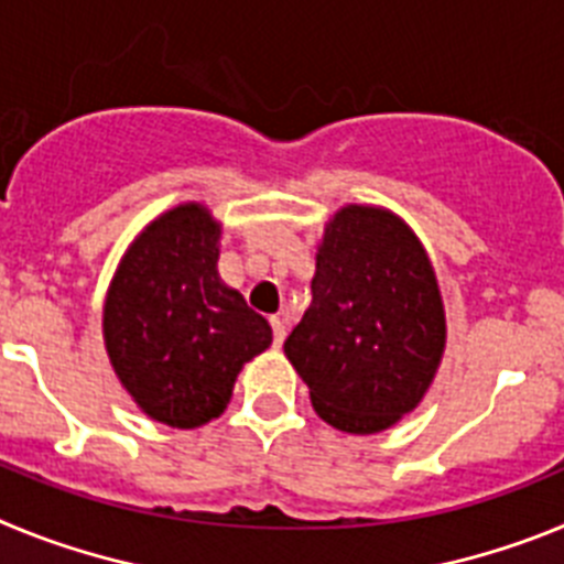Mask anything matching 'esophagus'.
Masks as SVG:
<instances>
[{
  "label": "esophagus",
  "instance_id": "esophagus-1",
  "mask_svg": "<svg viewBox=\"0 0 564 564\" xmlns=\"http://www.w3.org/2000/svg\"><path fill=\"white\" fill-rule=\"evenodd\" d=\"M271 327H273V344H276V347H282V341H285V336H288V318L271 316Z\"/></svg>",
  "mask_w": 564,
  "mask_h": 564
}]
</instances>
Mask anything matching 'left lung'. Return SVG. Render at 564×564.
Returning <instances> with one entry per match:
<instances>
[{
    "mask_svg": "<svg viewBox=\"0 0 564 564\" xmlns=\"http://www.w3.org/2000/svg\"><path fill=\"white\" fill-rule=\"evenodd\" d=\"M311 307L285 356L333 430H390L430 392L446 350V311L430 253L381 206L338 208L316 248Z\"/></svg>",
    "mask_w": 564,
    "mask_h": 564,
    "instance_id": "8db88e82",
    "label": "left lung"
}]
</instances>
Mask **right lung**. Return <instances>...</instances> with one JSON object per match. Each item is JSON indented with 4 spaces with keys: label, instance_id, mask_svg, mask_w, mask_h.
<instances>
[{
    "label": "right lung",
    "instance_id": "add662e5",
    "mask_svg": "<svg viewBox=\"0 0 564 564\" xmlns=\"http://www.w3.org/2000/svg\"><path fill=\"white\" fill-rule=\"evenodd\" d=\"M223 226L203 203L158 214L121 257L104 299V347L138 410L172 430L226 412L271 325L217 271Z\"/></svg>",
    "mask_w": 564,
    "mask_h": 564
}]
</instances>
